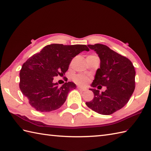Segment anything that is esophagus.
Wrapping results in <instances>:
<instances>
[{
	"label": "esophagus",
	"mask_w": 151,
	"mask_h": 151,
	"mask_svg": "<svg viewBox=\"0 0 151 151\" xmlns=\"http://www.w3.org/2000/svg\"><path fill=\"white\" fill-rule=\"evenodd\" d=\"M77 88H78V89H79V90H81V91H85L87 90V88H82V87H81V86H78Z\"/></svg>",
	"instance_id": "obj_1"
}]
</instances>
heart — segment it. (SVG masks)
Wrapping results in <instances>:
<instances>
[{"label":"heart","instance_id":"1","mask_svg":"<svg viewBox=\"0 0 151 151\" xmlns=\"http://www.w3.org/2000/svg\"><path fill=\"white\" fill-rule=\"evenodd\" d=\"M73 80L76 84L81 86H85L87 84V83L88 82V77L84 75H77L74 77Z\"/></svg>","mask_w":151,"mask_h":151}]
</instances>
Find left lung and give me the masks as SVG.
<instances>
[{
  "mask_svg": "<svg viewBox=\"0 0 151 151\" xmlns=\"http://www.w3.org/2000/svg\"><path fill=\"white\" fill-rule=\"evenodd\" d=\"M88 46L98 54L101 64L91 85L93 88L89 89L94 97L86 104L98 114H112L124 106L132 96L135 89V69L130 60L106 45L97 43ZM102 85L107 88L104 92L94 88Z\"/></svg>",
  "mask_w": 151,
  "mask_h": 151,
  "instance_id": "1",
  "label": "left lung"
}]
</instances>
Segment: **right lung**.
<instances>
[{"label": "right lung", "instance_id": "add662e5", "mask_svg": "<svg viewBox=\"0 0 151 151\" xmlns=\"http://www.w3.org/2000/svg\"><path fill=\"white\" fill-rule=\"evenodd\" d=\"M84 50L89 51L85 45L51 44L23 63L19 88L32 107L47 112L62 106L69 92L76 86L68 82L59 87L57 82H53L54 77L65 75L72 59Z\"/></svg>", "mask_w": 151, "mask_h": 151}]
</instances>
